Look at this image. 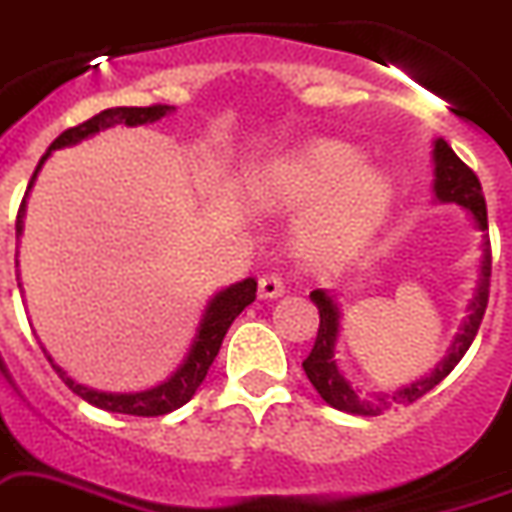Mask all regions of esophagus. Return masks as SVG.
Returning a JSON list of instances; mask_svg holds the SVG:
<instances>
[{
	"mask_svg": "<svg viewBox=\"0 0 512 512\" xmlns=\"http://www.w3.org/2000/svg\"><path fill=\"white\" fill-rule=\"evenodd\" d=\"M257 292H260L263 299L281 297V294H284V281L278 276H273V273H268V276H263L257 281Z\"/></svg>",
	"mask_w": 512,
	"mask_h": 512,
	"instance_id": "obj_1",
	"label": "esophagus"
}]
</instances>
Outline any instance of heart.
Wrapping results in <instances>:
<instances>
[{"label":"heart","mask_w":512,"mask_h":512,"mask_svg":"<svg viewBox=\"0 0 512 512\" xmlns=\"http://www.w3.org/2000/svg\"><path fill=\"white\" fill-rule=\"evenodd\" d=\"M247 197L268 215L299 213L294 242L310 263H342L386 220L394 184L384 170L365 168V155L334 139L268 157L247 178Z\"/></svg>","instance_id":"b5f03b06"}]
</instances>
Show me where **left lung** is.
I'll list each match as a JSON object with an SVG mask.
<instances>
[{"label": "left lung", "instance_id": "left-lung-1", "mask_svg": "<svg viewBox=\"0 0 512 512\" xmlns=\"http://www.w3.org/2000/svg\"><path fill=\"white\" fill-rule=\"evenodd\" d=\"M434 176L436 199L465 207L473 215L476 228L484 231V242H481V252H484L481 255V276L476 294H473L471 305H468V318L460 326L458 336L452 339L450 350H447L442 363L431 371V376L418 378L410 386H402L392 397L389 394H376V397L368 400L347 381V376L339 371V365L334 360L336 339H339V305H336V299L328 292H323V289L310 292V299H313L315 307H318V315H321V326H318L313 350L305 357L302 368H305L310 384L315 386V392L321 394V400L326 405L336 407V410H342V413L381 415L386 407L410 405V402L421 400L423 394L431 392L439 381L450 376L452 368L463 360V355L473 344L476 334H479L481 318H484L486 302H489V276H492V247H489V236H486L489 223H486L484 194H481V184L476 173L452 152V147L444 139L434 141Z\"/></svg>", "mask_w": 512, "mask_h": 512}]
</instances>
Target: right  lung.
Here are the masks:
<instances>
[{"mask_svg": "<svg viewBox=\"0 0 512 512\" xmlns=\"http://www.w3.org/2000/svg\"><path fill=\"white\" fill-rule=\"evenodd\" d=\"M173 110H176V107H170V105L110 107V110H102L99 115H94V118H89L86 123H81V126H73L68 128V131H62V134L49 144L47 155L41 157L36 170H33L28 191H31L33 181H36V176H39L41 165L47 162V157L52 155L54 149L73 147V144H78V141L89 139V136L99 134V131H105V128H112V126H144V123H155V120L165 118V115ZM28 191H26V197H23V202H20L18 220H15V239H20V234H23ZM15 268H18V255H15ZM255 292H257L255 278H244V281H239V284H231L228 289L215 294V297L207 302L205 315H202V321H199L197 336H194V344H191L189 355L184 357V363L178 365L176 373H173L168 381L152 386V389H147V392H128V394L99 392V389H91V386H83L78 384V381H73L68 373L62 371L60 365H54V360L49 355L47 360L52 363L54 371L60 373L62 381H65V384H68L70 389L81 397V400H86L94 407H102V410H107V413L141 415V418H155V415L173 413V410H178L181 405H186V402L194 397V392L199 389V384L205 381L207 371H210V365H213L215 355H218L220 344H223V336H226V331L231 328V323L236 321V315L242 313L244 307L255 302ZM41 350H44V347H41Z\"/></svg>", "mask_w": 512, "mask_h": 512, "instance_id": "1", "label": "right lung"}]
</instances>
